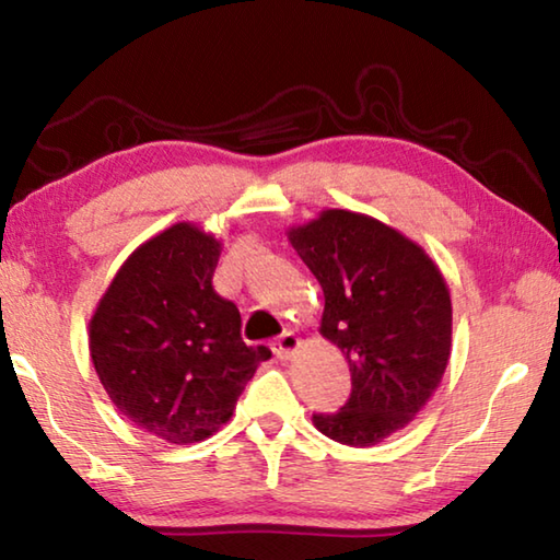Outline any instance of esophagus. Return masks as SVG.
<instances>
[{
  "label": "esophagus",
  "instance_id": "obj_1",
  "mask_svg": "<svg viewBox=\"0 0 560 560\" xmlns=\"http://www.w3.org/2000/svg\"><path fill=\"white\" fill-rule=\"evenodd\" d=\"M299 346H301V340L296 334H283V336H279L277 343H273V353H277V358H281V360H291L293 353L299 350Z\"/></svg>",
  "mask_w": 560,
  "mask_h": 560
}]
</instances>
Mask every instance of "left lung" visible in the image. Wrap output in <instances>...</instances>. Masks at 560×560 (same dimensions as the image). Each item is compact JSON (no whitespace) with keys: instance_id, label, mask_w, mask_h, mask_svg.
<instances>
[{"instance_id":"1","label":"left lung","mask_w":560,"mask_h":560,"mask_svg":"<svg viewBox=\"0 0 560 560\" xmlns=\"http://www.w3.org/2000/svg\"><path fill=\"white\" fill-rule=\"evenodd\" d=\"M289 242L324 289L318 330L353 381L336 415H314L316 430L373 447L415 420L447 371V281L420 244L371 214L324 210L289 226Z\"/></svg>"}]
</instances>
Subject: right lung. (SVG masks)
I'll list each match as a JSON object with an SVG mask.
<instances>
[{
    "label": "right lung",
    "instance_id": "add662e5",
    "mask_svg": "<svg viewBox=\"0 0 560 560\" xmlns=\"http://www.w3.org/2000/svg\"><path fill=\"white\" fill-rule=\"evenodd\" d=\"M222 242L177 222L138 246L103 291L89 324L93 368L132 424L195 444L230 422L267 346H246L242 316L217 296Z\"/></svg>",
    "mask_w": 560,
    "mask_h": 560
}]
</instances>
